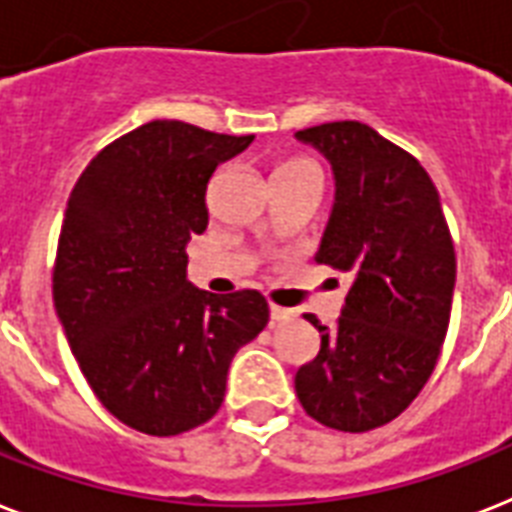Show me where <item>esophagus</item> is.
<instances>
[{
	"label": "esophagus",
	"instance_id": "obj_1",
	"mask_svg": "<svg viewBox=\"0 0 512 512\" xmlns=\"http://www.w3.org/2000/svg\"><path fill=\"white\" fill-rule=\"evenodd\" d=\"M292 318H294V310H286V307L270 305V321H273V323L292 321Z\"/></svg>",
	"mask_w": 512,
	"mask_h": 512
}]
</instances>
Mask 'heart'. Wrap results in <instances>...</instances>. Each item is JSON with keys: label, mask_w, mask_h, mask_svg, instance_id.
I'll return each mask as SVG.
<instances>
[{"label": "heart", "mask_w": 512, "mask_h": 512, "mask_svg": "<svg viewBox=\"0 0 512 512\" xmlns=\"http://www.w3.org/2000/svg\"><path fill=\"white\" fill-rule=\"evenodd\" d=\"M292 165H307V162L305 160H289L286 165H281V168H292ZM281 168H278V170H281Z\"/></svg>", "instance_id": "1"}]
</instances>
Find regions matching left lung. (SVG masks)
<instances>
[{"mask_svg":"<svg viewBox=\"0 0 512 512\" xmlns=\"http://www.w3.org/2000/svg\"><path fill=\"white\" fill-rule=\"evenodd\" d=\"M334 168V210L315 260L350 273L321 352L294 376L305 413L336 431L394 421L421 394L442 352L455 289V247L439 191L405 149L357 120L297 131Z\"/></svg>","mask_w":512,"mask_h":512,"instance_id":"obj_1","label":"left lung"}]
</instances>
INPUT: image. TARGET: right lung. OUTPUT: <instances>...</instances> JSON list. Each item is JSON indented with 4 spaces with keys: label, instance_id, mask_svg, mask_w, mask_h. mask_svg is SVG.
Returning a JSON list of instances; mask_svg holds the SVG:
<instances>
[{
    "label": "right lung",
    "instance_id": "obj_1",
    "mask_svg": "<svg viewBox=\"0 0 512 512\" xmlns=\"http://www.w3.org/2000/svg\"><path fill=\"white\" fill-rule=\"evenodd\" d=\"M255 136L152 120L107 144L70 191L52 294L78 368L120 423L197 429L226 397L228 365L268 323L255 289L202 292L186 244L207 228V184Z\"/></svg>",
    "mask_w": 512,
    "mask_h": 512
}]
</instances>
